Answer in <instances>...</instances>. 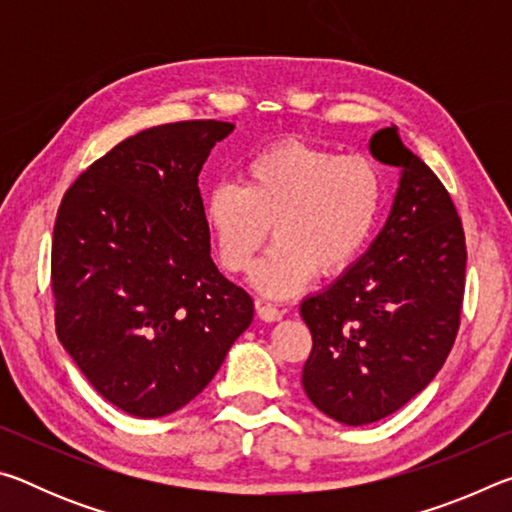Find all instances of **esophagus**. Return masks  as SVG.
I'll use <instances>...</instances> for the list:
<instances>
[{"label":"esophagus","instance_id":"obj_1","mask_svg":"<svg viewBox=\"0 0 512 512\" xmlns=\"http://www.w3.org/2000/svg\"><path fill=\"white\" fill-rule=\"evenodd\" d=\"M257 316L262 318L264 323H275V320L282 318V311L273 305H266L262 300H257Z\"/></svg>","mask_w":512,"mask_h":512}]
</instances>
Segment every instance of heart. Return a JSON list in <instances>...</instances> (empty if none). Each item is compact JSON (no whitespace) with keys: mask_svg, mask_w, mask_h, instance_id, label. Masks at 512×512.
<instances>
[{"mask_svg":"<svg viewBox=\"0 0 512 512\" xmlns=\"http://www.w3.org/2000/svg\"><path fill=\"white\" fill-rule=\"evenodd\" d=\"M384 176L366 155L284 140L248 160L244 185H216L205 198V223L228 273H246L273 228L275 244L253 284L268 298H291L318 271H348L384 210Z\"/></svg>","mask_w":512,"mask_h":512,"instance_id":"heart-1","label":"heart"}]
</instances>
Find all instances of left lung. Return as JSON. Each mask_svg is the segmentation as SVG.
<instances>
[{"instance_id": "8db88e82", "label": "left lung", "mask_w": 512, "mask_h": 512, "mask_svg": "<svg viewBox=\"0 0 512 512\" xmlns=\"http://www.w3.org/2000/svg\"><path fill=\"white\" fill-rule=\"evenodd\" d=\"M370 151L400 167L391 214L366 253L300 305L314 339L302 388L350 427L402 409L443 368L461 325L467 262L452 198L397 128L372 135Z\"/></svg>"}]
</instances>
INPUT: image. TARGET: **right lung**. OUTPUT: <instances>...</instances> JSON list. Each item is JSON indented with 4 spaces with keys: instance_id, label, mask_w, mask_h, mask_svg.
Listing matches in <instances>:
<instances>
[{
    "instance_id": "1",
    "label": "right lung",
    "mask_w": 512,
    "mask_h": 512,
    "mask_svg": "<svg viewBox=\"0 0 512 512\" xmlns=\"http://www.w3.org/2000/svg\"><path fill=\"white\" fill-rule=\"evenodd\" d=\"M232 131L212 119L146 128L90 164L58 207L56 334L97 393L135 418L192 402L253 323V298L212 262L198 189Z\"/></svg>"
}]
</instances>
